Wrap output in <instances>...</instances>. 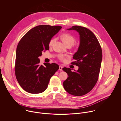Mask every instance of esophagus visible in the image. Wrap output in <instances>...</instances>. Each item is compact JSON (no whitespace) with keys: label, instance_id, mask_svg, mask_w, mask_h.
I'll use <instances>...</instances> for the list:
<instances>
[{"label":"esophagus","instance_id":"1","mask_svg":"<svg viewBox=\"0 0 121 121\" xmlns=\"http://www.w3.org/2000/svg\"><path fill=\"white\" fill-rule=\"evenodd\" d=\"M62 68H63V67H62V66L60 65V66H59V70L60 71H62Z\"/></svg>","mask_w":121,"mask_h":121}]
</instances>
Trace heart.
Returning a JSON list of instances; mask_svg holds the SVG:
<instances>
[{"label":"heart","mask_w":121,"mask_h":121,"mask_svg":"<svg viewBox=\"0 0 121 121\" xmlns=\"http://www.w3.org/2000/svg\"><path fill=\"white\" fill-rule=\"evenodd\" d=\"M61 38L63 43L66 46H72L74 43L76 41L75 37L72 35H71V34L68 33H65L62 34L61 36ZM55 41V38H52L49 42V45L50 46H53ZM58 58L61 61H65V56L61 55L58 56Z\"/></svg>","instance_id":"b5f03b06"}]
</instances>
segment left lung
Listing matches in <instances>:
<instances>
[{
	"instance_id": "8db88e82",
	"label": "left lung",
	"mask_w": 121,
	"mask_h": 121,
	"mask_svg": "<svg viewBox=\"0 0 121 121\" xmlns=\"http://www.w3.org/2000/svg\"><path fill=\"white\" fill-rule=\"evenodd\" d=\"M67 30H77L80 35L79 46L73 57L76 61L71 63L79 68L76 71H72L69 68H63L68 75L63 86L70 94L83 96L92 90L98 80L102 58V50L97 38L89 29L74 26Z\"/></svg>"
}]
</instances>
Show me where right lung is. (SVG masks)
<instances>
[{
	"label": "right lung",
	"mask_w": 121,
	"mask_h": 121,
	"mask_svg": "<svg viewBox=\"0 0 121 121\" xmlns=\"http://www.w3.org/2000/svg\"><path fill=\"white\" fill-rule=\"evenodd\" d=\"M62 28L42 25L29 30L17 47L15 72L17 81L26 91L37 94L47 89L51 78L58 70L56 63L40 65L39 57L49 50V42Z\"/></svg>",
	"instance_id": "obj_1"
}]
</instances>
